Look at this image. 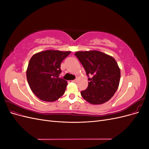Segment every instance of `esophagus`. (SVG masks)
Here are the masks:
<instances>
[{"label":"esophagus","mask_w":149,"mask_h":149,"mask_svg":"<svg viewBox=\"0 0 149 149\" xmlns=\"http://www.w3.org/2000/svg\"><path fill=\"white\" fill-rule=\"evenodd\" d=\"M72 82H73V83H77L78 82V79H74V80H73L72 81Z\"/></svg>","instance_id":"34e87169"}]
</instances>
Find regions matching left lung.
Here are the masks:
<instances>
[{
    "label": "left lung",
    "mask_w": 149,
    "mask_h": 149,
    "mask_svg": "<svg viewBox=\"0 0 149 149\" xmlns=\"http://www.w3.org/2000/svg\"><path fill=\"white\" fill-rule=\"evenodd\" d=\"M89 78L88 86L81 92L84 100L92 104H101L109 101L118 89L120 78V68L114 58L97 50L75 53Z\"/></svg>",
    "instance_id": "left-lung-1"
}]
</instances>
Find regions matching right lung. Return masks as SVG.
Wrapping results in <instances>:
<instances>
[{"label": "right lung", "instance_id": "right-lung-1", "mask_svg": "<svg viewBox=\"0 0 149 149\" xmlns=\"http://www.w3.org/2000/svg\"><path fill=\"white\" fill-rule=\"evenodd\" d=\"M71 52L48 49L34 54L26 69V79L35 95L40 100L53 102L65 92L68 82L59 78L61 63Z\"/></svg>", "mask_w": 149, "mask_h": 149}]
</instances>
